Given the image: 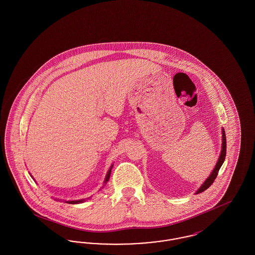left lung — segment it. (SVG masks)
<instances>
[{"label": "left lung", "instance_id": "1", "mask_svg": "<svg viewBox=\"0 0 255 255\" xmlns=\"http://www.w3.org/2000/svg\"><path fill=\"white\" fill-rule=\"evenodd\" d=\"M222 150H221V155H220V157H219L218 161H217V163H216V166L214 167V169L213 171L211 172V174L209 175V177L206 179L205 182L200 186V188L197 190V192H196V194H199V193H202V192H204L205 190H206L212 183L213 182L215 181V179H216V177H217V175H218L219 170L221 168V166H222V164L224 163V160H225V158H226V153H227V138H226V133H225V130L224 129H222Z\"/></svg>", "mask_w": 255, "mask_h": 255}]
</instances>
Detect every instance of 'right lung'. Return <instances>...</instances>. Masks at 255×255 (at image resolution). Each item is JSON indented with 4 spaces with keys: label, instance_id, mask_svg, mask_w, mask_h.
<instances>
[{
    "label": "right lung",
    "instance_id": "add662e5",
    "mask_svg": "<svg viewBox=\"0 0 255 255\" xmlns=\"http://www.w3.org/2000/svg\"><path fill=\"white\" fill-rule=\"evenodd\" d=\"M112 168H113V165L110 167V170L108 171V173H107V175H106V178H105V181H104V183L106 184V182L109 181L110 179V175H111V171H112ZM85 200H76V201H66V203H68V204H72V205H74V204H80V203H83Z\"/></svg>",
    "mask_w": 255,
    "mask_h": 255
}]
</instances>
